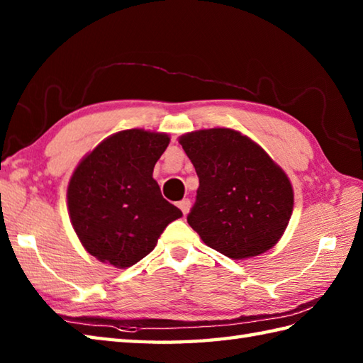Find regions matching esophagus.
<instances>
[{
  "mask_svg": "<svg viewBox=\"0 0 363 363\" xmlns=\"http://www.w3.org/2000/svg\"><path fill=\"white\" fill-rule=\"evenodd\" d=\"M177 207H179V209L182 211V213L186 215L189 212V209H190V199H187V198L181 199V201L177 203Z\"/></svg>",
  "mask_w": 363,
  "mask_h": 363,
  "instance_id": "obj_1",
  "label": "esophagus"
}]
</instances>
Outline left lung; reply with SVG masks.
<instances>
[{
  "mask_svg": "<svg viewBox=\"0 0 363 363\" xmlns=\"http://www.w3.org/2000/svg\"><path fill=\"white\" fill-rule=\"evenodd\" d=\"M199 177L187 221L229 259L264 254L279 242L293 212V187L267 151L235 129H199L179 137Z\"/></svg>",
  "mask_w": 363,
  "mask_h": 363,
  "instance_id": "obj_1",
  "label": "left lung"
}]
</instances>
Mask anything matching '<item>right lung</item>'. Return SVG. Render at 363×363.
Returning <instances> with one entry per match:
<instances>
[{
    "mask_svg": "<svg viewBox=\"0 0 363 363\" xmlns=\"http://www.w3.org/2000/svg\"><path fill=\"white\" fill-rule=\"evenodd\" d=\"M169 143L165 133L126 129L81 159L67 189L68 215L90 256L128 268L154 250L182 212L162 196L154 165Z\"/></svg>",
    "mask_w": 363,
    "mask_h": 363,
    "instance_id": "obj_1",
    "label": "right lung"
}]
</instances>
